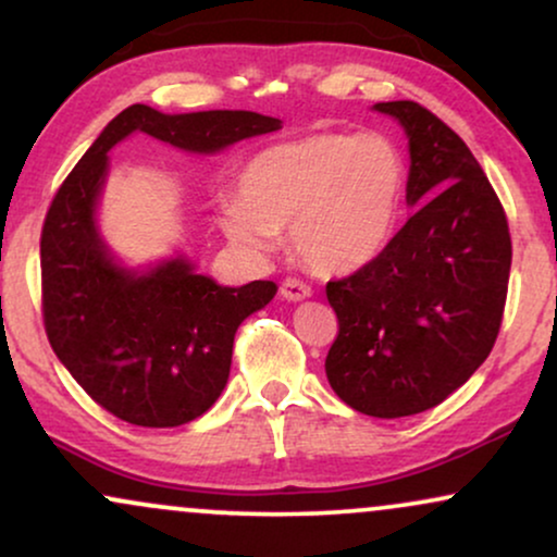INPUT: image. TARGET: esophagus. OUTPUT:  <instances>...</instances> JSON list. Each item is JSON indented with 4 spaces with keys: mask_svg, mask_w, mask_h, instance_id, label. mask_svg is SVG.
<instances>
[{
    "mask_svg": "<svg viewBox=\"0 0 557 557\" xmlns=\"http://www.w3.org/2000/svg\"><path fill=\"white\" fill-rule=\"evenodd\" d=\"M281 296L288 301H301V299H307V296H312V288H309V284H305V281H299V278H286L284 284H281Z\"/></svg>",
    "mask_w": 557,
    "mask_h": 557,
    "instance_id": "obj_1",
    "label": "esophagus"
}]
</instances>
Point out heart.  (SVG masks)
<instances>
[{"instance_id": "b5f03b06", "label": "heart", "mask_w": 557, "mask_h": 557, "mask_svg": "<svg viewBox=\"0 0 557 557\" xmlns=\"http://www.w3.org/2000/svg\"><path fill=\"white\" fill-rule=\"evenodd\" d=\"M407 186L392 137L322 129L248 158L237 191L216 205L220 227L245 250L265 252L292 225V245L314 271L348 273L384 250Z\"/></svg>"}]
</instances>
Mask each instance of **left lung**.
<instances>
[{
	"mask_svg": "<svg viewBox=\"0 0 557 557\" xmlns=\"http://www.w3.org/2000/svg\"><path fill=\"white\" fill-rule=\"evenodd\" d=\"M409 137L407 205L384 250L330 281L337 337L327 381L360 414L396 420L437 407L499 335L511 269L507 214L471 150L422 104L379 102Z\"/></svg>",
	"mask_w": 557,
	"mask_h": 557,
	"instance_id": "obj_1",
	"label": "left lung"
}]
</instances>
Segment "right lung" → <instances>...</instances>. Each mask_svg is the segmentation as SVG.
I'll list each match as a JSON object with an SVG mask.
<instances>
[{
  "label": "right lung",
  "instance_id": "right-lung-1",
  "mask_svg": "<svg viewBox=\"0 0 557 557\" xmlns=\"http://www.w3.org/2000/svg\"><path fill=\"white\" fill-rule=\"evenodd\" d=\"M278 127L281 120L245 110L163 114L133 104L55 191L40 235L42 322L58 360L110 414L137 428H178L205 414L227 384L237 327L278 286H220L182 256L148 271L120 265L97 227L107 153L135 129L189 153H216Z\"/></svg>",
  "mask_w": 557,
  "mask_h": 557
}]
</instances>
